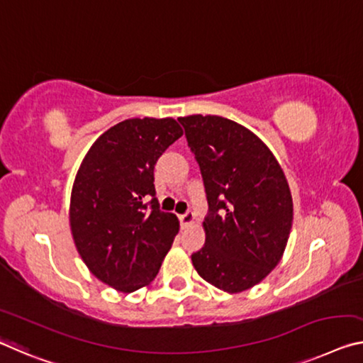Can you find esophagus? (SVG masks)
I'll use <instances>...</instances> for the list:
<instances>
[{
	"mask_svg": "<svg viewBox=\"0 0 363 363\" xmlns=\"http://www.w3.org/2000/svg\"><path fill=\"white\" fill-rule=\"evenodd\" d=\"M179 221H181V226H182V228L191 226V224L194 223V213H192V211L184 213V215L179 216Z\"/></svg>",
	"mask_w": 363,
	"mask_h": 363,
	"instance_id": "34e87169",
	"label": "esophagus"
}]
</instances>
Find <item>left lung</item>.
<instances>
[{"label": "left lung", "instance_id": "obj_1", "mask_svg": "<svg viewBox=\"0 0 363 363\" xmlns=\"http://www.w3.org/2000/svg\"><path fill=\"white\" fill-rule=\"evenodd\" d=\"M200 166L208 215L205 245L192 263L206 283L229 294L272 273L292 228L289 184L269 148L221 116L177 118Z\"/></svg>", "mask_w": 363, "mask_h": 363}]
</instances>
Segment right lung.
I'll return each instance as SVG.
<instances>
[{"instance_id": "1", "label": "right lung", "mask_w": 363, "mask_h": 363, "mask_svg": "<svg viewBox=\"0 0 363 363\" xmlns=\"http://www.w3.org/2000/svg\"><path fill=\"white\" fill-rule=\"evenodd\" d=\"M181 135L172 118L125 119L95 140L77 171L69 206L74 244L91 274L116 291L150 284L179 233L176 215L155 199L153 169Z\"/></svg>"}]
</instances>
